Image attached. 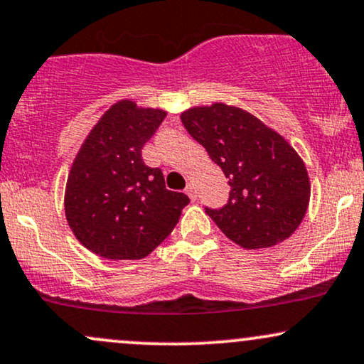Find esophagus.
<instances>
[{
    "label": "esophagus",
    "mask_w": 364,
    "mask_h": 364,
    "mask_svg": "<svg viewBox=\"0 0 364 364\" xmlns=\"http://www.w3.org/2000/svg\"><path fill=\"white\" fill-rule=\"evenodd\" d=\"M185 193L190 196L191 200H196V190H195V185L193 183H188L186 185V190H185Z\"/></svg>",
    "instance_id": "1"
}]
</instances>
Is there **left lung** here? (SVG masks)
<instances>
[{
    "label": "left lung",
    "mask_w": 364,
    "mask_h": 364,
    "mask_svg": "<svg viewBox=\"0 0 364 364\" xmlns=\"http://www.w3.org/2000/svg\"><path fill=\"white\" fill-rule=\"evenodd\" d=\"M181 122L229 178L224 208H207L218 229L246 249L277 246L299 229L309 208L305 163L287 139L227 103L193 107Z\"/></svg>",
    "instance_id": "left-lung-1"
}]
</instances>
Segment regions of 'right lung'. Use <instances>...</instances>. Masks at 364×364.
<instances>
[{"label":"right lung","mask_w":364,"mask_h":364,"mask_svg":"<svg viewBox=\"0 0 364 364\" xmlns=\"http://www.w3.org/2000/svg\"><path fill=\"white\" fill-rule=\"evenodd\" d=\"M159 108L120 100L82 142L64 193L76 239L105 259H142L171 234L190 198L169 191L159 168L142 161V147L164 120Z\"/></svg>","instance_id":"1"}]
</instances>
